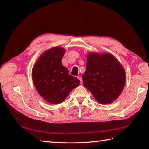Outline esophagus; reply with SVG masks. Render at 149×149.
Returning <instances> with one entry per match:
<instances>
[{
	"instance_id": "34e87169",
	"label": "esophagus",
	"mask_w": 149,
	"mask_h": 149,
	"mask_svg": "<svg viewBox=\"0 0 149 149\" xmlns=\"http://www.w3.org/2000/svg\"><path fill=\"white\" fill-rule=\"evenodd\" d=\"M78 79L80 81V83H81V84H82V83H83V79H82V78L81 77V76H78Z\"/></svg>"
}]
</instances>
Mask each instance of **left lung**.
<instances>
[{"mask_svg":"<svg viewBox=\"0 0 149 149\" xmlns=\"http://www.w3.org/2000/svg\"><path fill=\"white\" fill-rule=\"evenodd\" d=\"M86 69L83 74V85L102 104H111L124 88L125 72L119 61L111 53L90 52Z\"/></svg>","mask_w":149,"mask_h":149,"instance_id":"1","label":"left lung"}]
</instances>
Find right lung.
<instances>
[{
  "instance_id": "1",
  "label": "right lung",
  "mask_w": 149,
  "mask_h": 149,
  "mask_svg": "<svg viewBox=\"0 0 149 149\" xmlns=\"http://www.w3.org/2000/svg\"><path fill=\"white\" fill-rule=\"evenodd\" d=\"M66 50L53 47L43 52L35 63L31 76L37 91L44 100L53 104L61 103L80 81L70 75L61 60Z\"/></svg>"
}]
</instances>
